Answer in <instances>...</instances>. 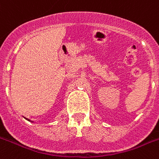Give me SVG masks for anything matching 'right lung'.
I'll use <instances>...</instances> for the list:
<instances>
[{"instance_id": "1", "label": "right lung", "mask_w": 159, "mask_h": 159, "mask_svg": "<svg viewBox=\"0 0 159 159\" xmlns=\"http://www.w3.org/2000/svg\"><path fill=\"white\" fill-rule=\"evenodd\" d=\"M26 119H27V120H28V121H29V122H30V121H31V120H29V119H28V118H26ZM32 122H33V121H32Z\"/></svg>"}]
</instances>
